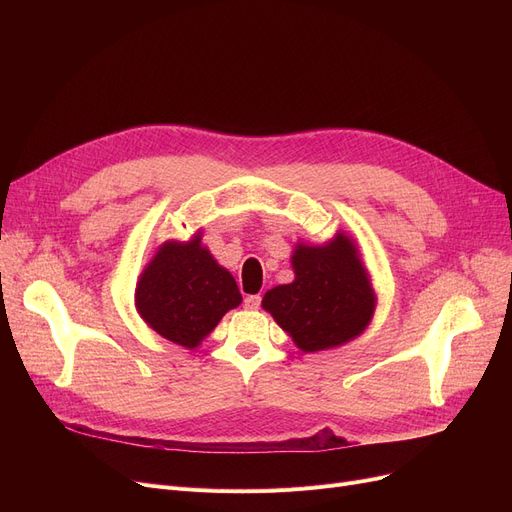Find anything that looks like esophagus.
<instances>
[{"instance_id":"1","label":"esophagus","mask_w":512,"mask_h":512,"mask_svg":"<svg viewBox=\"0 0 512 512\" xmlns=\"http://www.w3.org/2000/svg\"><path fill=\"white\" fill-rule=\"evenodd\" d=\"M259 305H261L259 294H247V297H245V307L247 309H259Z\"/></svg>"}]
</instances>
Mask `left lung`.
<instances>
[{"label": "left lung", "mask_w": 512, "mask_h": 512, "mask_svg": "<svg viewBox=\"0 0 512 512\" xmlns=\"http://www.w3.org/2000/svg\"><path fill=\"white\" fill-rule=\"evenodd\" d=\"M294 280L265 292L261 307L303 353L332 351L365 332L375 290L353 236L338 230L324 245L297 242Z\"/></svg>", "instance_id": "8db88e82"}]
</instances>
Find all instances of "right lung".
<instances>
[{"mask_svg":"<svg viewBox=\"0 0 512 512\" xmlns=\"http://www.w3.org/2000/svg\"><path fill=\"white\" fill-rule=\"evenodd\" d=\"M240 303L236 280L201 245V230L159 245L134 288V307L145 324L191 351Z\"/></svg>","mask_w":512,"mask_h":512,"instance_id":"obj_1","label":"right lung"}]
</instances>
